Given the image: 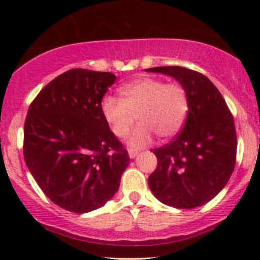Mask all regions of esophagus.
Returning <instances> with one entry per match:
<instances>
[{"instance_id":"1","label":"esophagus","mask_w":260,"mask_h":260,"mask_svg":"<svg viewBox=\"0 0 260 260\" xmlns=\"http://www.w3.org/2000/svg\"><path fill=\"white\" fill-rule=\"evenodd\" d=\"M128 154H129V157H131V158H135V157L137 156V154H138V152L136 151V149H132V148H129V149H128Z\"/></svg>"}]
</instances>
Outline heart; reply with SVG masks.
Segmentation results:
<instances>
[{
  "label": "heart",
  "mask_w": 260,
  "mask_h": 260,
  "mask_svg": "<svg viewBox=\"0 0 260 260\" xmlns=\"http://www.w3.org/2000/svg\"><path fill=\"white\" fill-rule=\"evenodd\" d=\"M122 99L107 95L101 108L104 119L117 137H124L136 119L140 124L128 137L132 148H143L153 140H162L180 132L188 113V98L179 83H166L156 78H138L120 86Z\"/></svg>",
  "instance_id": "heart-1"
}]
</instances>
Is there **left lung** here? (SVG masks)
<instances>
[{
    "label": "left lung",
    "instance_id": "left-lung-1",
    "mask_svg": "<svg viewBox=\"0 0 260 260\" xmlns=\"http://www.w3.org/2000/svg\"><path fill=\"white\" fill-rule=\"evenodd\" d=\"M172 77L185 88L188 113L180 135L153 151L157 169L148 185L165 205L193 209L212 200L229 181L237 157L234 118L205 75L182 67L146 69Z\"/></svg>",
    "mask_w": 260,
    "mask_h": 260
}]
</instances>
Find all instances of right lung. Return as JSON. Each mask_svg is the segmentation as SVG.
Masks as SVG:
<instances>
[{"instance_id": "add662e5", "label": "right lung", "mask_w": 260, "mask_h": 260, "mask_svg": "<svg viewBox=\"0 0 260 260\" xmlns=\"http://www.w3.org/2000/svg\"><path fill=\"white\" fill-rule=\"evenodd\" d=\"M114 81L112 73L72 69L50 81L28 108L26 166L44 193L68 211L106 205L129 164L101 108Z\"/></svg>"}]
</instances>
